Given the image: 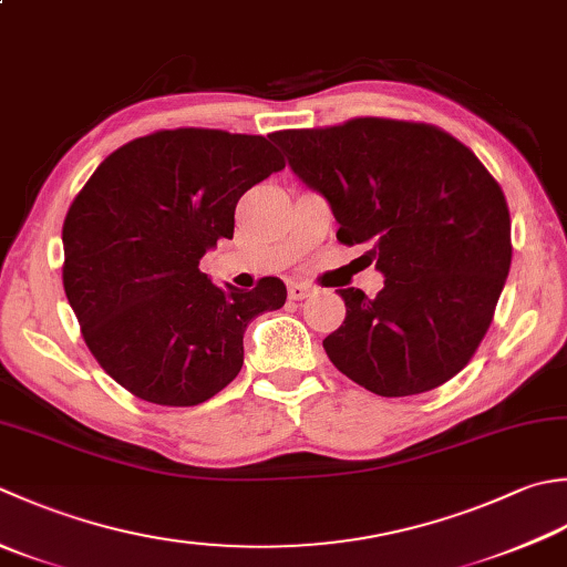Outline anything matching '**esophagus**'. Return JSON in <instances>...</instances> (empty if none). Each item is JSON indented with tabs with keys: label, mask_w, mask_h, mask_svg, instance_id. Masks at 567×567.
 Here are the masks:
<instances>
[{
	"label": "esophagus",
	"mask_w": 567,
	"mask_h": 567,
	"mask_svg": "<svg viewBox=\"0 0 567 567\" xmlns=\"http://www.w3.org/2000/svg\"><path fill=\"white\" fill-rule=\"evenodd\" d=\"M287 295H290V299H295V302H302V299L315 295V287L305 285V282H292L290 287H287Z\"/></svg>",
	"instance_id": "1"
}]
</instances>
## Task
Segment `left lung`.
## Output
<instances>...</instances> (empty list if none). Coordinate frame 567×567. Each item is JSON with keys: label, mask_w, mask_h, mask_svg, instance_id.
I'll return each instance as SVG.
<instances>
[{"label": "left lung", "mask_w": 567, "mask_h": 567, "mask_svg": "<svg viewBox=\"0 0 567 567\" xmlns=\"http://www.w3.org/2000/svg\"><path fill=\"white\" fill-rule=\"evenodd\" d=\"M292 172L327 198L343 246H365L383 290H339L347 319L324 351L383 398L417 395L470 363L512 268L506 196L476 154L427 122L353 117L280 130Z\"/></svg>", "instance_id": "1"}]
</instances>
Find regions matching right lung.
Masks as SVG:
<instances>
[{
    "instance_id": "obj_1",
    "label": "right lung",
    "mask_w": 567,
    "mask_h": 567,
    "mask_svg": "<svg viewBox=\"0 0 567 567\" xmlns=\"http://www.w3.org/2000/svg\"><path fill=\"white\" fill-rule=\"evenodd\" d=\"M285 169L262 135L159 130L100 162L63 220V290L103 371L140 401L192 408L243 365L250 319L280 309L282 280L218 287L198 260L233 238L236 204Z\"/></svg>"
}]
</instances>
